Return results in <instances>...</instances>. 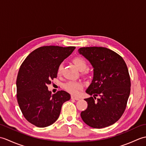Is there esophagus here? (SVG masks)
<instances>
[{"mask_svg": "<svg viewBox=\"0 0 146 146\" xmlns=\"http://www.w3.org/2000/svg\"><path fill=\"white\" fill-rule=\"evenodd\" d=\"M71 99H73V100H78L80 98L78 97H76V96H74V95H71Z\"/></svg>", "mask_w": 146, "mask_h": 146, "instance_id": "34e87169", "label": "esophagus"}]
</instances>
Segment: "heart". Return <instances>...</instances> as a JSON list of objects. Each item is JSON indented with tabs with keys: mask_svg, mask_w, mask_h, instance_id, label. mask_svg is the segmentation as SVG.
Returning a JSON list of instances; mask_svg holds the SVG:
<instances>
[{
	"mask_svg": "<svg viewBox=\"0 0 146 146\" xmlns=\"http://www.w3.org/2000/svg\"><path fill=\"white\" fill-rule=\"evenodd\" d=\"M73 63L75 64L76 68L80 71H83V74H85L86 69L87 68L88 64L86 61L81 57H75L73 59ZM63 69V64H59L57 68V74L58 75H60L62 73V71ZM82 87V83L78 82L70 81L65 83L64 85V88L68 92L71 93L72 94H76L78 92L79 89Z\"/></svg>",
	"mask_w": 146,
	"mask_h": 146,
	"instance_id": "heart-1",
	"label": "heart"
}]
</instances>
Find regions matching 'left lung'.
I'll use <instances>...</instances> for the list:
<instances>
[{
    "label": "left lung",
    "mask_w": 146,
    "mask_h": 146,
    "mask_svg": "<svg viewBox=\"0 0 146 146\" xmlns=\"http://www.w3.org/2000/svg\"><path fill=\"white\" fill-rule=\"evenodd\" d=\"M94 68V78L86 93L99 96L85 99L88 107L81 112L86 124L96 129L110 126L125 110L131 92V79L125 62L115 52L104 47L78 49Z\"/></svg>",
    "instance_id": "8db88e82"
}]
</instances>
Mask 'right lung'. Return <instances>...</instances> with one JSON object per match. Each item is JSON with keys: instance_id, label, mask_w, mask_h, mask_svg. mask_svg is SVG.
<instances>
[{"instance_id": "add662e5", "label": "right lung", "mask_w": 146, "mask_h": 146, "mask_svg": "<svg viewBox=\"0 0 146 146\" xmlns=\"http://www.w3.org/2000/svg\"><path fill=\"white\" fill-rule=\"evenodd\" d=\"M75 49L42 46L31 52L22 63L16 81L17 102L24 117L35 126L52 124L60 116L64 102L70 99V95L63 90L52 94L47 85L56 78L59 64Z\"/></svg>"}]
</instances>
